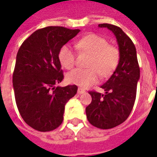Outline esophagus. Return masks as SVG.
Instances as JSON below:
<instances>
[{
  "mask_svg": "<svg viewBox=\"0 0 157 157\" xmlns=\"http://www.w3.org/2000/svg\"><path fill=\"white\" fill-rule=\"evenodd\" d=\"M77 93H78V94H82V93H85V90H83V89H82V88H78V90H77Z\"/></svg>",
  "mask_w": 157,
  "mask_h": 157,
  "instance_id": "obj_1",
  "label": "esophagus"
}]
</instances>
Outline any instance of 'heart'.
Returning <instances> with one entry per match:
<instances>
[{
  "label": "heart",
  "instance_id": "obj_1",
  "mask_svg": "<svg viewBox=\"0 0 157 157\" xmlns=\"http://www.w3.org/2000/svg\"><path fill=\"white\" fill-rule=\"evenodd\" d=\"M77 48L81 51L92 55L88 63L90 69H75L69 72L66 80L69 83L82 87H88L98 82L99 74L107 77L117 68L120 59L118 49L109 45L106 39L97 34H89L77 43ZM59 60L65 69L73 68L75 64V53L70 45H64L59 52Z\"/></svg>",
  "mask_w": 157,
  "mask_h": 157
}]
</instances>
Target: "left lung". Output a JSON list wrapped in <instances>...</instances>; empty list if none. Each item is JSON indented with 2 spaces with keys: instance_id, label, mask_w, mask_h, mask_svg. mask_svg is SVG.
Masks as SVG:
<instances>
[{
  "instance_id": "obj_1",
  "label": "left lung",
  "mask_w": 157,
  "mask_h": 157,
  "mask_svg": "<svg viewBox=\"0 0 157 157\" xmlns=\"http://www.w3.org/2000/svg\"><path fill=\"white\" fill-rule=\"evenodd\" d=\"M98 27L113 33L120 59L111 77L101 86L105 93L89 92L92 102L86 108V113L91 124L108 129L121 124L130 114L136 98L140 67L135 44L120 28L109 23Z\"/></svg>"
}]
</instances>
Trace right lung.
Here are the masks:
<instances>
[{
    "label": "right lung",
    "mask_w": 157,
    "mask_h": 157,
    "mask_svg": "<svg viewBox=\"0 0 157 157\" xmlns=\"http://www.w3.org/2000/svg\"><path fill=\"white\" fill-rule=\"evenodd\" d=\"M80 29L46 27L29 36L19 48L12 83L16 103L26 124L41 132L54 130L63 122L65 106L77 86H57L64 79L59 52Z\"/></svg>",
    "instance_id": "add662e5"
}]
</instances>
